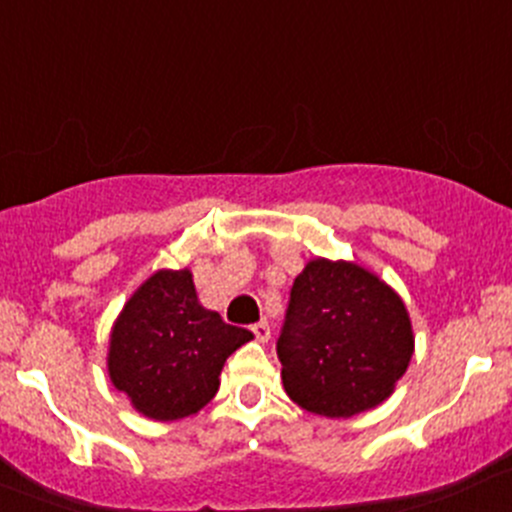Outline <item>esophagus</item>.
Masks as SVG:
<instances>
[{
	"label": "esophagus",
	"mask_w": 512,
	"mask_h": 512,
	"mask_svg": "<svg viewBox=\"0 0 512 512\" xmlns=\"http://www.w3.org/2000/svg\"><path fill=\"white\" fill-rule=\"evenodd\" d=\"M251 330H254V335H256L258 342H268V340H271V325H268V320H261V323H256Z\"/></svg>",
	"instance_id": "1"
}]
</instances>
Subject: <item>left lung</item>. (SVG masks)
Here are the masks:
<instances>
[{
    "label": "left lung",
    "instance_id": "8db88e82",
    "mask_svg": "<svg viewBox=\"0 0 512 512\" xmlns=\"http://www.w3.org/2000/svg\"><path fill=\"white\" fill-rule=\"evenodd\" d=\"M414 355L407 305L355 261L310 258L295 276L278 360L305 412L347 419L392 397Z\"/></svg>",
    "mask_w": 512,
    "mask_h": 512
}]
</instances>
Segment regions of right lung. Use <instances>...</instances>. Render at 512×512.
<instances>
[{
    "instance_id": "right-lung-1",
    "label": "right lung",
    "mask_w": 512,
    "mask_h": 512,
    "mask_svg": "<svg viewBox=\"0 0 512 512\" xmlns=\"http://www.w3.org/2000/svg\"><path fill=\"white\" fill-rule=\"evenodd\" d=\"M254 335L199 303L192 271H155L128 298L108 342V377L135 412L177 421L207 407L231 352Z\"/></svg>"
}]
</instances>
